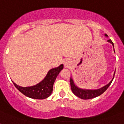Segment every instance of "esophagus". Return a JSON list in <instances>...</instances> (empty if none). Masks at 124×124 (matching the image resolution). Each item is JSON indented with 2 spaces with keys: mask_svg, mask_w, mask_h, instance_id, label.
I'll use <instances>...</instances> for the list:
<instances>
[{
  "mask_svg": "<svg viewBox=\"0 0 124 124\" xmlns=\"http://www.w3.org/2000/svg\"><path fill=\"white\" fill-rule=\"evenodd\" d=\"M71 61L70 60H66L64 62V66H66V67H68V66H70L71 65Z\"/></svg>",
  "mask_w": 124,
  "mask_h": 124,
  "instance_id": "34e87169",
  "label": "esophagus"
}]
</instances>
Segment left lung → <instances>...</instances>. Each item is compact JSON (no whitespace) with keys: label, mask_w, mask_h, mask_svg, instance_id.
I'll return each instance as SVG.
<instances>
[{"label":"left lung","mask_w":124,"mask_h":124,"mask_svg":"<svg viewBox=\"0 0 124 124\" xmlns=\"http://www.w3.org/2000/svg\"><path fill=\"white\" fill-rule=\"evenodd\" d=\"M105 36L106 37H108V35L105 34ZM108 42L111 43L113 46L114 47L113 42L111 41V40L109 39L108 40ZM114 51H115V49H114ZM115 72L114 73L113 77L112 78V80L109 82L108 83V84L104 85V86L102 87L99 89H82L80 87H78L77 85L75 84L73 81V79L72 77L70 78V84H71V91L74 94H75L76 96L79 97L81 99H84V100H87V99H91V98H95L96 96H100V94H102L104 92H105L106 91V89L109 87L111 84L112 81L114 78V76H115Z\"/></svg>","instance_id":"8db88e82"}]
</instances>
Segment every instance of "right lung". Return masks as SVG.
Segmentation results:
<instances>
[{
  "label": "right lung",
  "instance_id": "right-lung-1",
  "mask_svg": "<svg viewBox=\"0 0 124 124\" xmlns=\"http://www.w3.org/2000/svg\"><path fill=\"white\" fill-rule=\"evenodd\" d=\"M63 68V64H61L57 68H52L49 71L46 76L40 82L33 86L21 87L12 82L15 87L25 96L33 99H45L52 93L53 84Z\"/></svg>",
  "mask_w": 124,
  "mask_h": 124
}]
</instances>
